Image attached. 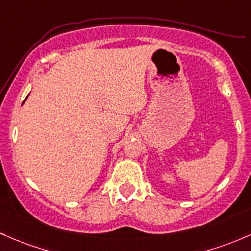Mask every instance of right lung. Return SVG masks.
Wrapping results in <instances>:
<instances>
[{"label":"right lung","instance_id":"1","mask_svg":"<svg viewBox=\"0 0 251 251\" xmlns=\"http://www.w3.org/2000/svg\"><path fill=\"white\" fill-rule=\"evenodd\" d=\"M27 97H29V95H27ZM27 97H26V99H27ZM26 99H25V100H26ZM25 100H24V102H25ZM24 102H23V104H24Z\"/></svg>","mask_w":251,"mask_h":251}]
</instances>
